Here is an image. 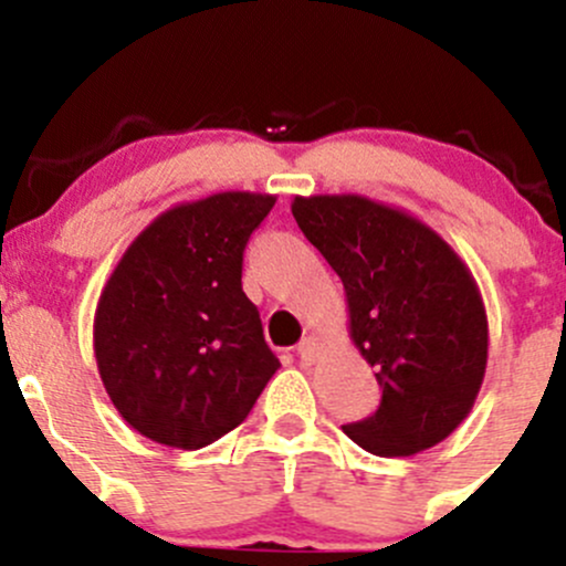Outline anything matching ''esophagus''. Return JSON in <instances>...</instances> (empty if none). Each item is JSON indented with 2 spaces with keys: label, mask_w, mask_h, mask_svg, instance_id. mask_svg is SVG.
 <instances>
[{
  "label": "esophagus",
  "mask_w": 566,
  "mask_h": 566,
  "mask_svg": "<svg viewBox=\"0 0 566 566\" xmlns=\"http://www.w3.org/2000/svg\"><path fill=\"white\" fill-rule=\"evenodd\" d=\"M298 356H301V361L304 364H315V358L319 356V342L317 339H304L298 345Z\"/></svg>",
  "instance_id": "34e87169"
}]
</instances>
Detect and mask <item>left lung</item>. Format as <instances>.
I'll return each mask as SVG.
<instances>
[{"instance_id":"obj_1","label":"left lung","mask_w":566,"mask_h":566,"mask_svg":"<svg viewBox=\"0 0 566 566\" xmlns=\"http://www.w3.org/2000/svg\"><path fill=\"white\" fill-rule=\"evenodd\" d=\"M293 216L345 284L350 339L384 397L345 436L410 458L452 436L488 369L482 293L458 251L424 221L358 193L295 197Z\"/></svg>"}]
</instances>
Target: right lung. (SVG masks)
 I'll return each instance as SVG.
<instances>
[{
	"label": "right lung",
	"instance_id": "obj_1",
	"mask_svg": "<svg viewBox=\"0 0 566 566\" xmlns=\"http://www.w3.org/2000/svg\"><path fill=\"white\" fill-rule=\"evenodd\" d=\"M273 205V193L251 191L175 205L108 276L95 310V361L114 408L150 441H219L282 367L241 284L243 249Z\"/></svg>",
	"mask_w": 566,
	"mask_h": 566
}]
</instances>
